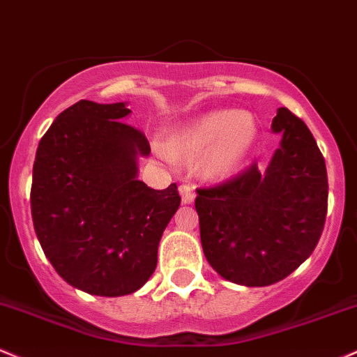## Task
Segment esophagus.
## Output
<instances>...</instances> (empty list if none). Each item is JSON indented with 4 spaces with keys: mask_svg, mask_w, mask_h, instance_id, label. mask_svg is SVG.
Returning <instances> with one entry per match:
<instances>
[{
    "mask_svg": "<svg viewBox=\"0 0 357 357\" xmlns=\"http://www.w3.org/2000/svg\"><path fill=\"white\" fill-rule=\"evenodd\" d=\"M178 192H180V195H182V202L183 204H192L194 202V199H195V192H194V187L192 185H180L178 187Z\"/></svg>",
    "mask_w": 357,
    "mask_h": 357,
    "instance_id": "esophagus-1",
    "label": "esophagus"
}]
</instances>
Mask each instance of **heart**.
I'll return each mask as SVG.
<instances>
[{"label": "heart", "instance_id": "heart-1", "mask_svg": "<svg viewBox=\"0 0 357 357\" xmlns=\"http://www.w3.org/2000/svg\"><path fill=\"white\" fill-rule=\"evenodd\" d=\"M258 138L255 116L246 111L215 109L199 116L170 138V150L183 162H199L200 174L211 180H226L244 167ZM157 155L170 160L165 148Z\"/></svg>", "mask_w": 357, "mask_h": 357}]
</instances>
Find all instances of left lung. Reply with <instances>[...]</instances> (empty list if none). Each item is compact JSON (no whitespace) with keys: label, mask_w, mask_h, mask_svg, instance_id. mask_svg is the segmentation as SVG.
Wrapping results in <instances>:
<instances>
[{"label":"left lung","mask_w":357,"mask_h":357,"mask_svg":"<svg viewBox=\"0 0 357 357\" xmlns=\"http://www.w3.org/2000/svg\"><path fill=\"white\" fill-rule=\"evenodd\" d=\"M282 135L265 170L253 163L229 182L197 189L200 243L222 278L266 287L287 278L312 255L327 214V170L305 123L280 107Z\"/></svg>","instance_id":"obj_1"}]
</instances>
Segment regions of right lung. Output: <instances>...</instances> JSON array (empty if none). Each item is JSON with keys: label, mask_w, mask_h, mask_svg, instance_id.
Returning a JSON list of instances; mask_svg holds the SVG:
<instances>
[{"label": "right lung", "mask_w": 357, "mask_h": 357, "mask_svg": "<svg viewBox=\"0 0 357 357\" xmlns=\"http://www.w3.org/2000/svg\"><path fill=\"white\" fill-rule=\"evenodd\" d=\"M128 102L72 104L37 148L31 219L55 271L91 295L121 297L157 268L158 244L180 206L177 185L138 180L146 136L126 125Z\"/></svg>", "instance_id": "obj_1"}]
</instances>
